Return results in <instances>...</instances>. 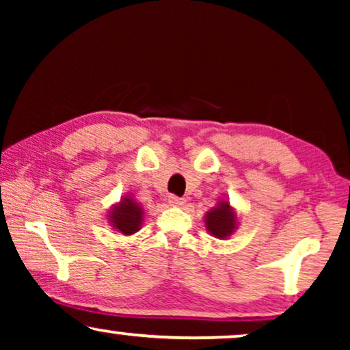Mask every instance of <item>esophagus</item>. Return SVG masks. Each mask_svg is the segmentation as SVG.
Listing matches in <instances>:
<instances>
[{
    "label": "esophagus",
    "instance_id": "obj_1",
    "mask_svg": "<svg viewBox=\"0 0 350 350\" xmlns=\"http://www.w3.org/2000/svg\"><path fill=\"white\" fill-rule=\"evenodd\" d=\"M169 204L172 205H183L185 204V199L183 198H178V196L172 194L169 196Z\"/></svg>",
    "mask_w": 350,
    "mask_h": 350
}]
</instances>
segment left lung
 <instances>
[{
    "label": "left lung",
    "mask_w": 350,
    "mask_h": 350,
    "mask_svg": "<svg viewBox=\"0 0 350 350\" xmlns=\"http://www.w3.org/2000/svg\"><path fill=\"white\" fill-rule=\"evenodd\" d=\"M207 229L215 237H228L236 228V215L229 208L228 202H221L217 208L207 213Z\"/></svg>",
    "instance_id": "left-lung-1"
}]
</instances>
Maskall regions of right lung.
I'll return each mask as SVG.
<instances>
[{"instance_id": "right-lung-1", "label": "right lung", "mask_w": 350, "mask_h": 350, "mask_svg": "<svg viewBox=\"0 0 350 350\" xmlns=\"http://www.w3.org/2000/svg\"><path fill=\"white\" fill-rule=\"evenodd\" d=\"M142 217L143 210L140 205H137L132 199H122L121 204L111 212L109 219H111L114 228L129 236V234L138 231L142 224Z\"/></svg>"}]
</instances>
